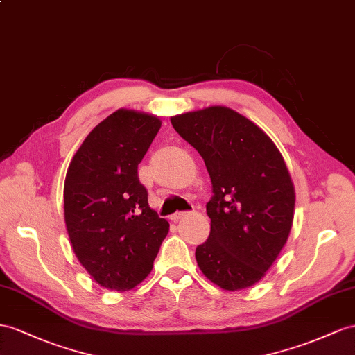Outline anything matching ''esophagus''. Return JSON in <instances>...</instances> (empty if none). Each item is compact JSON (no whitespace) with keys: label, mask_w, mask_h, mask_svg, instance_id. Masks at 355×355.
<instances>
[{"label":"esophagus","mask_w":355,"mask_h":355,"mask_svg":"<svg viewBox=\"0 0 355 355\" xmlns=\"http://www.w3.org/2000/svg\"><path fill=\"white\" fill-rule=\"evenodd\" d=\"M189 213L187 211H177V213H174L171 216V220H174V222H178L181 217H184V216H187Z\"/></svg>","instance_id":"1"}]
</instances>
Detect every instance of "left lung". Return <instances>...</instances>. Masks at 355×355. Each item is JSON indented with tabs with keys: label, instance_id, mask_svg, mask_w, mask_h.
<instances>
[{
	"label": "left lung",
	"instance_id": "left-lung-1",
	"mask_svg": "<svg viewBox=\"0 0 355 355\" xmlns=\"http://www.w3.org/2000/svg\"><path fill=\"white\" fill-rule=\"evenodd\" d=\"M201 154L213 184L210 235L195 257L204 276L226 291L255 285L285 246L295 190L280 151L249 118L210 106L171 118Z\"/></svg>",
	"mask_w": 355,
	"mask_h": 355
}]
</instances>
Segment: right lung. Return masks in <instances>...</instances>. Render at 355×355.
Instances as JSON below:
<instances>
[{"instance_id": "obj_1", "label": "right lung", "mask_w": 355, "mask_h": 355, "mask_svg": "<svg viewBox=\"0 0 355 355\" xmlns=\"http://www.w3.org/2000/svg\"><path fill=\"white\" fill-rule=\"evenodd\" d=\"M160 118L118 109L98 123L71 159L64 220L75 255L100 286L129 291L150 275L169 223L148 205L138 165Z\"/></svg>"}]
</instances>
